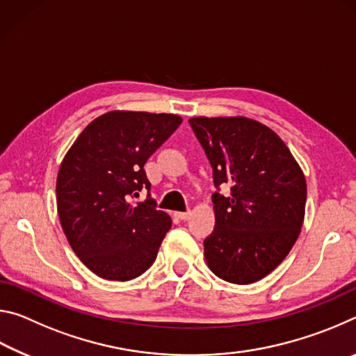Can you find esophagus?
<instances>
[{"instance_id": "obj_1", "label": "esophagus", "mask_w": 356, "mask_h": 356, "mask_svg": "<svg viewBox=\"0 0 356 356\" xmlns=\"http://www.w3.org/2000/svg\"><path fill=\"white\" fill-rule=\"evenodd\" d=\"M190 215H191V212H177L176 213V216L179 220H182V221H186L190 218Z\"/></svg>"}]
</instances>
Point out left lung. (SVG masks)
<instances>
[{
  "instance_id": "left-lung-1",
  "label": "left lung",
  "mask_w": 356,
  "mask_h": 356,
  "mask_svg": "<svg viewBox=\"0 0 356 356\" xmlns=\"http://www.w3.org/2000/svg\"><path fill=\"white\" fill-rule=\"evenodd\" d=\"M213 170L215 229L204 254L218 278L262 280L284 261L305 218L306 180L284 141L248 118L188 120ZM232 188L225 197L219 186Z\"/></svg>"
}]
</instances>
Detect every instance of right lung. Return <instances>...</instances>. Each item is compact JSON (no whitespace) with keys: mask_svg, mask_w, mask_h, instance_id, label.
<instances>
[{"mask_svg":"<svg viewBox=\"0 0 356 356\" xmlns=\"http://www.w3.org/2000/svg\"><path fill=\"white\" fill-rule=\"evenodd\" d=\"M180 124L176 114L110 111L65 154L58 215L72 250L100 278L129 281L154 264L171 218L150 197L144 165ZM144 188L147 201L134 207L131 200Z\"/></svg>","mask_w":356,"mask_h":356,"instance_id":"1","label":"right lung"}]
</instances>
